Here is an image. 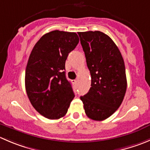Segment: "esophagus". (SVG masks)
Returning a JSON list of instances; mask_svg holds the SVG:
<instances>
[{"mask_svg":"<svg viewBox=\"0 0 150 150\" xmlns=\"http://www.w3.org/2000/svg\"><path fill=\"white\" fill-rule=\"evenodd\" d=\"M72 83H73V84L76 85V84H77V80H73V81H72Z\"/></svg>","mask_w":150,"mask_h":150,"instance_id":"34e87169","label":"esophagus"}]
</instances>
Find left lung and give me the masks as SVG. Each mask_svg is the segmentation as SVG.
I'll return each instance as SVG.
<instances>
[{
    "instance_id": "8db88e82",
    "label": "left lung",
    "mask_w": 150,
    "mask_h": 150,
    "mask_svg": "<svg viewBox=\"0 0 150 150\" xmlns=\"http://www.w3.org/2000/svg\"><path fill=\"white\" fill-rule=\"evenodd\" d=\"M91 77V88L81 97L88 118L102 121L121 105L127 89L125 67L114 41L99 30L78 33Z\"/></svg>"
}]
</instances>
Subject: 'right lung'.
Here are the masks:
<instances>
[{
  "label": "right lung",
  "mask_w": 150,
  "mask_h": 150,
  "mask_svg": "<svg viewBox=\"0 0 150 150\" xmlns=\"http://www.w3.org/2000/svg\"><path fill=\"white\" fill-rule=\"evenodd\" d=\"M78 42L76 33L53 30L42 36L29 56L26 93L33 107L49 120L63 117L75 97L66 78L65 62Z\"/></svg>",
  "instance_id": "right-lung-1"
}]
</instances>
